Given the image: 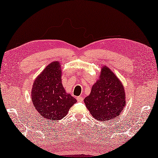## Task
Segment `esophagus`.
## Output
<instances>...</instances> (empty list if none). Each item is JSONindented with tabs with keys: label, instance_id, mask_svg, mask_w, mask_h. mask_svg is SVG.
I'll list each match as a JSON object with an SVG mask.
<instances>
[{
	"label": "esophagus",
	"instance_id": "34e87169",
	"mask_svg": "<svg viewBox=\"0 0 158 158\" xmlns=\"http://www.w3.org/2000/svg\"><path fill=\"white\" fill-rule=\"evenodd\" d=\"M77 101H78V102H83V98L82 96H78V97H77Z\"/></svg>",
	"mask_w": 158,
	"mask_h": 158
}]
</instances>
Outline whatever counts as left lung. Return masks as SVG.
Here are the masks:
<instances>
[{
    "instance_id": "left-lung-1",
    "label": "left lung",
    "mask_w": 158,
    "mask_h": 158,
    "mask_svg": "<svg viewBox=\"0 0 158 158\" xmlns=\"http://www.w3.org/2000/svg\"><path fill=\"white\" fill-rule=\"evenodd\" d=\"M94 118L98 121L115 119L126 105V93L122 81L108 67H101L99 79L84 99Z\"/></svg>"
}]
</instances>
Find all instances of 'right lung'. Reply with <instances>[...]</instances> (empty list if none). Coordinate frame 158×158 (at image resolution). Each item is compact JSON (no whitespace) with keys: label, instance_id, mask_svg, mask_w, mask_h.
<instances>
[{"label":"right lung","instance_id":"1","mask_svg":"<svg viewBox=\"0 0 158 158\" xmlns=\"http://www.w3.org/2000/svg\"><path fill=\"white\" fill-rule=\"evenodd\" d=\"M61 66L59 61L49 64L32 85L31 98L35 109L42 118L50 121L64 118L77 102L62 85Z\"/></svg>","mask_w":158,"mask_h":158}]
</instances>
